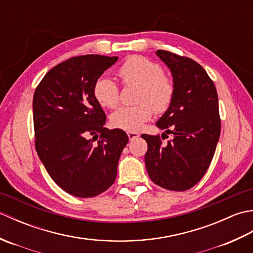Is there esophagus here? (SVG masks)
Listing matches in <instances>:
<instances>
[{"mask_svg":"<svg viewBox=\"0 0 253 253\" xmlns=\"http://www.w3.org/2000/svg\"><path fill=\"white\" fill-rule=\"evenodd\" d=\"M127 135H128V138H129V140H135L136 138L140 136L138 132H135V131H128Z\"/></svg>","mask_w":253,"mask_h":253,"instance_id":"esophagus-1","label":"esophagus"}]
</instances>
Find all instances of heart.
Masks as SVG:
<instances>
[{
    "mask_svg": "<svg viewBox=\"0 0 253 253\" xmlns=\"http://www.w3.org/2000/svg\"><path fill=\"white\" fill-rule=\"evenodd\" d=\"M118 76L125 84H139L137 101L133 106H122L112 113L111 124L115 128L137 131L151 120L154 111L164 113L171 104L175 88L171 79L163 74V68L144 56H131L118 68ZM93 95L98 103L113 109L120 101V88L112 78L101 76L95 80Z\"/></svg>",
    "mask_w": 253,
    "mask_h": 253,
    "instance_id": "b5f03b06",
    "label": "heart"
}]
</instances>
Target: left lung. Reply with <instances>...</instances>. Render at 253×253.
Wrapping results in <instances>:
<instances>
[{"label": "left lung", "mask_w": 253, "mask_h": 253, "mask_svg": "<svg viewBox=\"0 0 253 253\" xmlns=\"http://www.w3.org/2000/svg\"><path fill=\"white\" fill-rule=\"evenodd\" d=\"M157 55L170 69L175 88L171 104L157 126L173 139L163 146L159 135H142L148 143L144 163L154 184L185 191L200 181L215 152L221 133L217 92L196 61L164 50Z\"/></svg>", "instance_id": "1"}]
</instances>
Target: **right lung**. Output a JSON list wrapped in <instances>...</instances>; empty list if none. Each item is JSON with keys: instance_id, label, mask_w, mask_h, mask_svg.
Wrapping results in <instances>:
<instances>
[{"instance_id": "add662e5", "label": "right lung", "mask_w": 253, "mask_h": 253, "mask_svg": "<svg viewBox=\"0 0 253 253\" xmlns=\"http://www.w3.org/2000/svg\"><path fill=\"white\" fill-rule=\"evenodd\" d=\"M117 60L72 57L50 69L35 91L37 153L51 178L75 197L92 198L114 184L128 142L125 131L104 127L105 113L93 95L95 80Z\"/></svg>"}]
</instances>
